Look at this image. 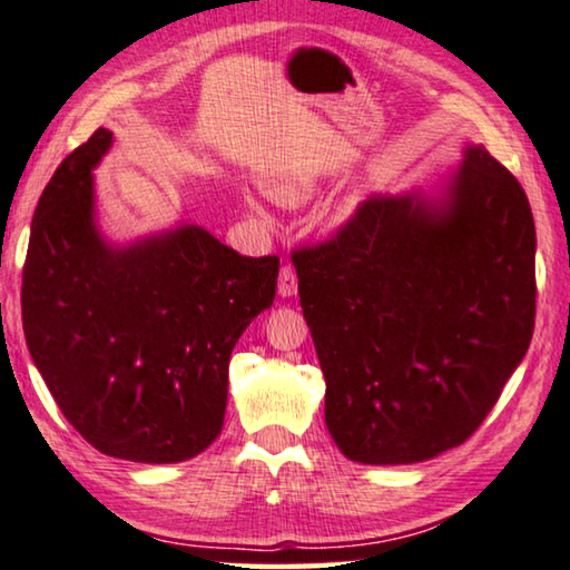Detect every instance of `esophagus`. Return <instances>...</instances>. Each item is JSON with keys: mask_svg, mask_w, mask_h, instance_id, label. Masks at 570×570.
<instances>
[{"mask_svg": "<svg viewBox=\"0 0 570 570\" xmlns=\"http://www.w3.org/2000/svg\"><path fill=\"white\" fill-rule=\"evenodd\" d=\"M278 294L294 296L296 294V271L294 266H282L278 271Z\"/></svg>", "mask_w": 570, "mask_h": 570, "instance_id": "esophagus-1", "label": "esophagus"}]
</instances>
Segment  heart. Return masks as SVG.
<instances>
[{
	"label": "heart",
	"mask_w": 570,
	"mask_h": 570,
	"mask_svg": "<svg viewBox=\"0 0 570 570\" xmlns=\"http://www.w3.org/2000/svg\"><path fill=\"white\" fill-rule=\"evenodd\" d=\"M266 193L271 195V200L282 205H302L314 195V183L302 175H276L266 179ZM248 210L256 218H264V210H261L258 203H248Z\"/></svg>",
	"instance_id": "obj_1"
}]
</instances>
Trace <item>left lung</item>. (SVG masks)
Here are the masks:
<instances>
[{
  "mask_svg": "<svg viewBox=\"0 0 570 570\" xmlns=\"http://www.w3.org/2000/svg\"><path fill=\"white\" fill-rule=\"evenodd\" d=\"M292 261L324 421L352 462L413 464L464 444L530 347L535 223L484 147H466L439 200L370 197Z\"/></svg>",
  "mask_w": 570,
  "mask_h": 570,
  "instance_id": "left-lung-1",
  "label": "left lung"
}]
</instances>
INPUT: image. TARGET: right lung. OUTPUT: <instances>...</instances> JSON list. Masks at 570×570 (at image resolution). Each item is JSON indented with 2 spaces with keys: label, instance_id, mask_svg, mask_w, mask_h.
<instances>
[{
  "label": "right lung",
  "instance_id": "right-lung-1",
  "mask_svg": "<svg viewBox=\"0 0 570 570\" xmlns=\"http://www.w3.org/2000/svg\"><path fill=\"white\" fill-rule=\"evenodd\" d=\"M96 129L42 189L22 271V327L70 426L108 456L193 459L218 439L228 363L276 296L278 256H240L200 225L114 248L94 223Z\"/></svg>",
  "mask_w": 570,
  "mask_h": 570
}]
</instances>
